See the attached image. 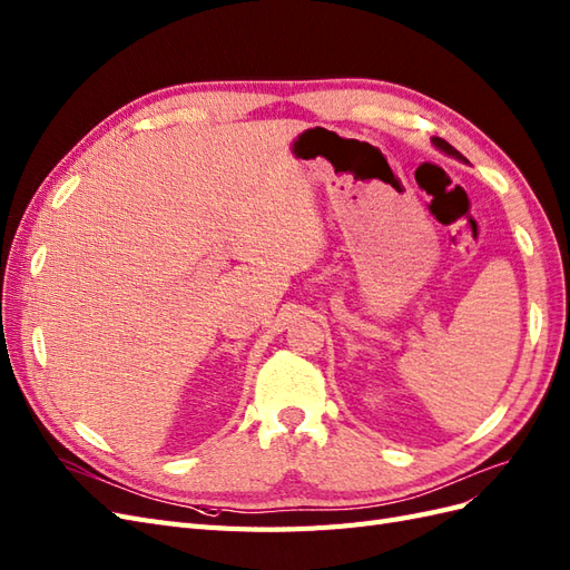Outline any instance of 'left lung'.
Listing matches in <instances>:
<instances>
[{
    "label": "left lung",
    "mask_w": 570,
    "mask_h": 570,
    "mask_svg": "<svg viewBox=\"0 0 570 570\" xmlns=\"http://www.w3.org/2000/svg\"><path fill=\"white\" fill-rule=\"evenodd\" d=\"M432 145L436 150H442L444 155H449V157H453V159H459V161H468L456 148H451V145L446 142V140H442V138H432Z\"/></svg>",
    "instance_id": "8db88e82"
}]
</instances>
